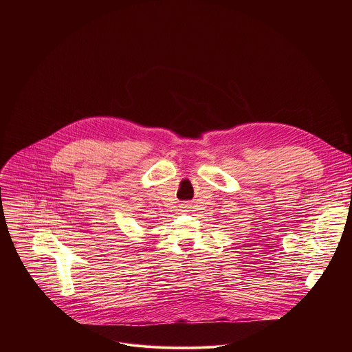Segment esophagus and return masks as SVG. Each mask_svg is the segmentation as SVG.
<instances>
[{
    "instance_id": "obj_1",
    "label": "esophagus",
    "mask_w": 352,
    "mask_h": 352,
    "mask_svg": "<svg viewBox=\"0 0 352 352\" xmlns=\"http://www.w3.org/2000/svg\"><path fill=\"white\" fill-rule=\"evenodd\" d=\"M186 208H188V205H185V204L181 205V209H186Z\"/></svg>"
}]
</instances>
